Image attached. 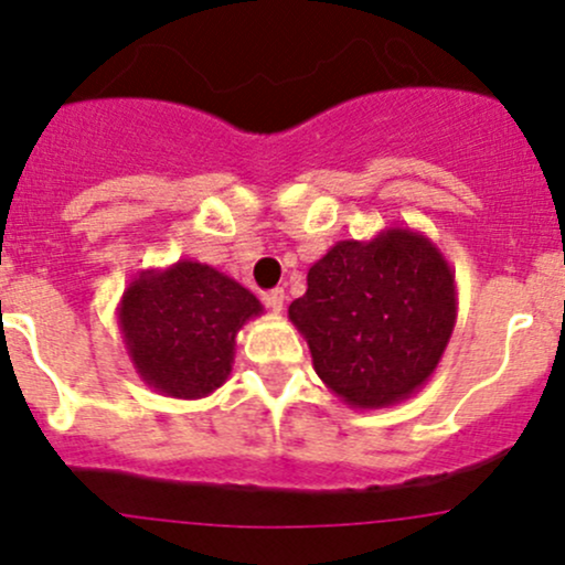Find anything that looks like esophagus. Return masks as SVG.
Instances as JSON below:
<instances>
[{"label":"esophagus","instance_id":"esophagus-1","mask_svg":"<svg viewBox=\"0 0 565 565\" xmlns=\"http://www.w3.org/2000/svg\"><path fill=\"white\" fill-rule=\"evenodd\" d=\"M264 303L271 309V312L280 315L282 312V303H285V290L275 288V290H269V294H264Z\"/></svg>","mask_w":565,"mask_h":565}]
</instances>
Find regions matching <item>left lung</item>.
Masks as SVG:
<instances>
[{"mask_svg":"<svg viewBox=\"0 0 565 565\" xmlns=\"http://www.w3.org/2000/svg\"><path fill=\"white\" fill-rule=\"evenodd\" d=\"M451 264L427 234L386 226L339 239L288 307L322 384L350 408H390L419 392L456 326Z\"/></svg>","mask_w":565,"mask_h":565,"instance_id":"1","label":"left lung"}]
</instances>
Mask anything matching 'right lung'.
<instances>
[{"label":"right lung","mask_w":565,"mask_h":565,"mask_svg":"<svg viewBox=\"0 0 565 565\" xmlns=\"http://www.w3.org/2000/svg\"><path fill=\"white\" fill-rule=\"evenodd\" d=\"M264 303L213 266L181 258L141 269L117 303L122 344L143 384L200 401L230 379L237 333Z\"/></svg>","instance_id":"1"}]
</instances>
